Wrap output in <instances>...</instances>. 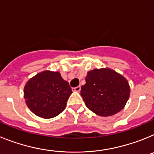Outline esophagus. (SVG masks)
<instances>
[{
    "label": "esophagus",
    "mask_w": 154,
    "mask_h": 154,
    "mask_svg": "<svg viewBox=\"0 0 154 154\" xmlns=\"http://www.w3.org/2000/svg\"><path fill=\"white\" fill-rule=\"evenodd\" d=\"M80 90H81V86L80 85H79L77 87H75V88H72V91H74V92H79Z\"/></svg>",
    "instance_id": "obj_1"
}]
</instances>
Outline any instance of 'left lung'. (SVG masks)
Listing matches in <instances>:
<instances>
[{"label": "left lung", "mask_w": 154, "mask_h": 154, "mask_svg": "<svg viewBox=\"0 0 154 154\" xmlns=\"http://www.w3.org/2000/svg\"><path fill=\"white\" fill-rule=\"evenodd\" d=\"M127 80L108 68L89 71L81 96L91 111L100 116H109L124 108L130 97Z\"/></svg>", "instance_id": "left-lung-1"}]
</instances>
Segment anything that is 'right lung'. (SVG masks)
<instances>
[{
	"label": "right lung",
	"instance_id": "1",
	"mask_svg": "<svg viewBox=\"0 0 154 154\" xmlns=\"http://www.w3.org/2000/svg\"><path fill=\"white\" fill-rule=\"evenodd\" d=\"M72 91L58 72L44 71L28 80L24 89L25 103L39 117L51 119L66 107Z\"/></svg>",
	"mask_w": 154,
	"mask_h": 154
}]
</instances>
